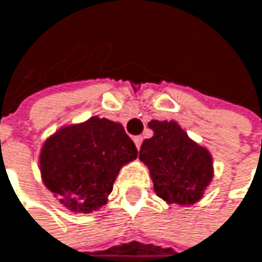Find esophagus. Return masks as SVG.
I'll return each mask as SVG.
<instances>
[{"label": "esophagus", "mask_w": 262, "mask_h": 262, "mask_svg": "<svg viewBox=\"0 0 262 262\" xmlns=\"http://www.w3.org/2000/svg\"><path fill=\"white\" fill-rule=\"evenodd\" d=\"M134 143H136V146H137V149H140V146H142V142H143V139L140 137V136H136L134 139Z\"/></svg>", "instance_id": "34e87169"}]
</instances>
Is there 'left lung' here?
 Instances as JSON below:
<instances>
[{
  "mask_svg": "<svg viewBox=\"0 0 262 262\" xmlns=\"http://www.w3.org/2000/svg\"><path fill=\"white\" fill-rule=\"evenodd\" d=\"M139 159L148 166L156 194L168 204L189 206L203 198L213 177L210 152L200 146L174 120H151Z\"/></svg>",
  "mask_w": 262,
  "mask_h": 262,
  "instance_id": "1",
  "label": "left lung"
}]
</instances>
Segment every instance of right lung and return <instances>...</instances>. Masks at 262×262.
Wrapping results in <instances>:
<instances>
[{"label":"right lung","mask_w":262,"mask_h":262,"mask_svg":"<svg viewBox=\"0 0 262 262\" xmlns=\"http://www.w3.org/2000/svg\"><path fill=\"white\" fill-rule=\"evenodd\" d=\"M137 148L123 126L97 116L50 136L39 156L42 182L71 212L90 213L106 204L123 165Z\"/></svg>","instance_id":"1"}]
</instances>
